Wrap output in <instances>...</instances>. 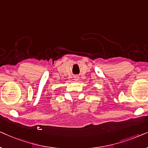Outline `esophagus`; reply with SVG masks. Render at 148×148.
Wrapping results in <instances>:
<instances>
[{"instance_id":"1","label":"esophagus","mask_w":148,"mask_h":148,"mask_svg":"<svg viewBox=\"0 0 148 148\" xmlns=\"http://www.w3.org/2000/svg\"><path fill=\"white\" fill-rule=\"evenodd\" d=\"M78 79H79V78H78V76H74V80H75V81H78Z\"/></svg>"}]
</instances>
